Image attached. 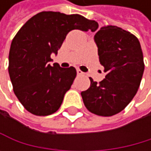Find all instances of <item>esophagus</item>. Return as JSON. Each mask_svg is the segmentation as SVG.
<instances>
[{
    "mask_svg": "<svg viewBox=\"0 0 151 151\" xmlns=\"http://www.w3.org/2000/svg\"><path fill=\"white\" fill-rule=\"evenodd\" d=\"M77 74H78V75H83V72H82L81 70L78 69V70H77Z\"/></svg>",
    "mask_w": 151,
    "mask_h": 151,
    "instance_id": "obj_1",
    "label": "esophagus"
}]
</instances>
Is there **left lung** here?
Masks as SVG:
<instances>
[{
    "instance_id": "8db88e82",
    "label": "left lung",
    "mask_w": 151,
    "mask_h": 151,
    "mask_svg": "<svg viewBox=\"0 0 151 151\" xmlns=\"http://www.w3.org/2000/svg\"><path fill=\"white\" fill-rule=\"evenodd\" d=\"M94 40L106 76L99 83L90 78V88L81 97L89 111L109 117L123 111L136 95L144 71L143 53L138 38L117 26L101 27Z\"/></svg>"
}]
</instances>
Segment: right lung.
I'll return each instance as SVG.
<instances>
[{
  "mask_svg": "<svg viewBox=\"0 0 151 151\" xmlns=\"http://www.w3.org/2000/svg\"><path fill=\"white\" fill-rule=\"evenodd\" d=\"M99 24L80 14L42 12L28 20L14 36L9 52V75L13 91L25 109L48 116L60 109L76 78L74 67L60 68L51 60L72 30L95 32Z\"/></svg>",
  "mask_w": 151,
  "mask_h": 151,
  "instance_id": "add662e5",
  "label": "right lung"
}]
</instances>
